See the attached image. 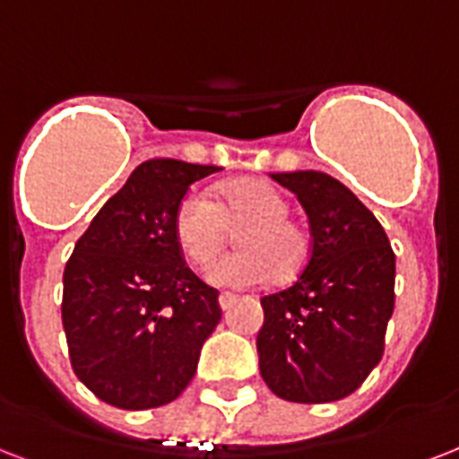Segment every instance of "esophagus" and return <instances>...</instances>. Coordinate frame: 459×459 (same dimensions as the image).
Returning <instances> with one entry per match:
<instances>
[{
  "label": "esophagus",
  "instance_id": "esophagus-1",
  "mask_svg": "<svg viewBox=\"0 0 459 459\" xmlns=\"http://www.w3.org/2000/svg\"><path fill=\"white\" fill-rule=\"evenodd\" d=\"M234 299H237V297H234V294H220L218 297V301H220V308H222V311H227V308L232 307L234 304Z\"/></svg>",
  "mask_w": 459,
  "mask_h": 459
}]
</instances>
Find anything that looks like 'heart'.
Returning <instances> with one entry per match:
<instances>
[{"label":"heart","instance_id":"1","mask_svg":"<svg viewBox=\"0 0 459 459\" xmlns=\"http://www.w3.org/2000/svg\"><path fill=\"white\" fill-rule=\"evenodd\" d=\"M237 232L239 251L220 258L208 280L220 287L263 285L270 275L292 280L307 268L311 234L290 218V204L273 184L244 179L215 189L212 198L191 191L174 212V237L194 265H208Z\"/></svg>","mask_w":459,"mask_h":459}]
</instances>
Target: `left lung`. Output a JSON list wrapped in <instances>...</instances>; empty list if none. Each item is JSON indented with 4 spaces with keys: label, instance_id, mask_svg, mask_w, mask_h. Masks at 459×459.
Returning <instances> with one entry per match:
<instances>
[{
    "label": "left lung",
    "instance_id": "left-lung-1",
    "mask_svg": "<svg viewBox=\"0 0 459 459\" xmlns=\"http://www.w3.org/2000/svg\"><path fill=\"white\" fill-rule=\"evenodd\" d=\"M270 177L307 211L311 255L292 285L261 299V376L290 403H335L381 361L395 307V254L374 212L330 174Z\"/></svg>",
    "mask_w": 459,
    "mask_h": 459
}]
</instances>
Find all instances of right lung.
<instances>
[{"mask_svg":"<svg viewBox=\"0 0 459 459\" xmlns=\"http://www.w3.org/2000/svg\"><path fill=\"white\" fill-rule=\"evenodd\" d=\"M215 165L148 160L102 205L64 268L62 323L74 374L102 403L152 410L181 395L222 318L191 273L174 212Z\"/></svg>","mask_w":459,"mask_h":459,"instance_id":"add662e5","label":"right lung"}]
</instances>
